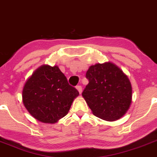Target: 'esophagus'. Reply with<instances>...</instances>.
<instances>
[{"mask_svg":"<svg viewBox=\"0 0 157 157\" xmlns=\"http://www.w3.org/2000/svg\"><path fill=\"white\" fill-rule=\"evenodd\" d=\"M76 88H77V90H78V92L80 94H81V92H82V87H81V86H77V87H76Z\"/></svg>","mask_w":157,"mask_h":157,"instance_id":"34e87169","label":"esophagus"}]
</instances>
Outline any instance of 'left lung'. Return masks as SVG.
<instances>
[{
    "label": "left lung",
    "mask_w": 157,
    "mask_h": 157,
    "mask_svg": "<svg viewBox=\"0 0 157 157\" xmlns=\"http://www.w3.org/2000/svg\"><path fill=\"white\" fill-rule=\"evenodd\" d=\"M89 83L82 96L95 116L108 121L126 114L132 101V87L128 76L115 63H96L87 70Z\"/></svg>",
    "instance_id": "1"
}]
</instances>
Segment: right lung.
I'll list each match as a JSON object with an SVG mask.
<instances>
[{
    "instance_id": "right-lung-1",
    "label": "right lung",
    "mask_w": 157,
    "mask_h": 157,
    "mask_svg": "<svg viewBox=\"0 0 157 157\" xmlns=\"http://www.w3.org/2000/svg\"><path fill=\"white\" fill-rule=\"evenodd\" d=\"M79 92L71 87L58 66L44 64L27 79L22 102L31 115L43 123L54 124L67 115Z\"/></svg>"
}]
</instances>
